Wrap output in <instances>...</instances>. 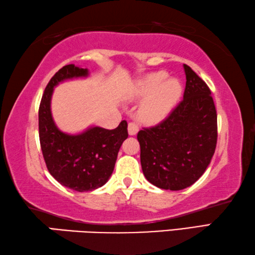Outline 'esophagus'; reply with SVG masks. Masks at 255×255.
Instances as JSON below:
<instances>
[{
  "mask_svg": "<svg viewBox=\"0 0 255 255\" xmlns=\"http://www.w3.org/2000/svg\"><path fill=\"white\" fill-rule=\"evenodd\" d=\"M138 131V125L135 123H129L128 124V134L130 136H134Z\"/></svg>",
  "mask_w": 255,
  "mask_h": 255,
  "instance_id": "34e87169",
  "label": "esophagus"
}]
</instances>
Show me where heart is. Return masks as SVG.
<instances>
[{"instance_id":"obj_1","label":"heart","mask_w":255,"mask_h":255,"mask_svg":"<svg viewBox=\"0 0 255 255\" xmlns=\"http://www.w3.org/2000/svg\"><path fill=\"white\" fill-rule=\"evenodd\" d=\"M168 78L165 71H156L137 79L132 85L131 96L144 99L139 108L140 118L145 121H159L176 106L183 93L178 79Z\"/></svg>"}]
</instances>
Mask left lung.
<instances>
[{
  "label": "left lung",
  "instance_id": "obj_1",
  "mask_svg": "<svg viewBox=\"0 0 255 255\" xmlns=\"http://www.w3.org/2000/svg\"><path fill=\"white\" fill-rule=\"evenodd\" d=\"M184 99L156 126L137 134L140 164L149 183L180 191L207 170L216 151L217 111L211 91L191 67L184 64Z\"/></svg>",
  "mask_w": 255,
  "mask_h": 255
}]
</instances>
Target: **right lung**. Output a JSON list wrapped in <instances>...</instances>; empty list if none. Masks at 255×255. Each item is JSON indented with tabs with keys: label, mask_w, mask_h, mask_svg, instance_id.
I'll use <instances>...</instances> for the list:
<instances>
[{
	"label": "right lung",
	"mask_w": 255,
	"mask_h": 255,
	"mask_svg": "<svg viewBox=\"0 0 255 255\" xmlns=\"http://www.w3.org/2000/svg\"><path fill=\"white\" fill-rule=\"evenodd\" d=\"M87 76V69L75 64L61 68L48 82L38 110L39 142L47 170L60 184L77 192H90L107 183L121 144L128 137L126 120L112 130L91 127L77 135L56 127L51 112L54 87L67 79Z\"/></svg>",
	"instance_id": "obj_1"
}]
</instances>
